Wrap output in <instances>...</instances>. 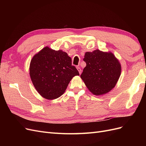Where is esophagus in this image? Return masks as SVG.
<instances>
[{"label":"esophagus","mask_w":146,"mask_h":146,"mask_svg":"<svg viewBox=\"0 0 146 146\" xmlns=\"http://www.w3.org/2000/svg\"><path fill=\"white\" fill-rule=\"evenodd\" d=\"M77 70H78L79 74H81V73H82V69H81V68H79L78 66H77Z\"/></svg>","instance_id":"obj_1"}]
</instances>
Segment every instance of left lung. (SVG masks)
<instances>
[{
	"mask_svg": "<svg viewBox=\"0 0 146 146\" xmlns=\"http://www.w3.org/2000/svg\"><path fill=\"white\" fill-rule=\"evenodd\" d=\"M86 64L80 75L86 86L94 95L107 93L115 86L121 72V66L112 53L96 50L86 52Z\"/></svg>",
	"mask_w": 146,
	"mask_h": 146,
	"instance_id": "8db88e82",
	"label": "left lung"
}]
</instances>
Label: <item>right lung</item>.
Segmentation results:
<instances>
[{
  "label": "right lung",
  "mask_w": 146,
  "mask_h": 146,
  "mask_svg": "<svg viewBox=\"0 0 146 146\" xmlns=\"http://www.w3.org/2000/svg\"><path fill=\"white\" fill-rule=\"evenodd\" d=\"M30 76L39 94L52 100L62 95L72 77L79 76V72L67 53L46 47L31 60Z\"/></svg>",
  "instance_id": "1"
}]
</instances>
